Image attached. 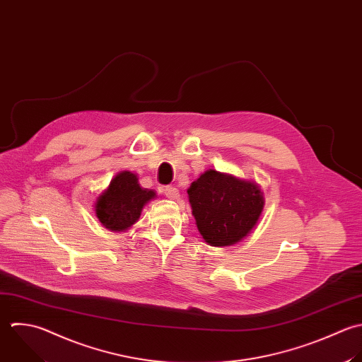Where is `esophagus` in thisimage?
I'll return each mask as SVG.
<instances>
[{
    "mask_svg": "<svg viewBox=\"0 0 362 362\" xmlns=\"http://www.w3.org/2000/svg\"><path fill=\"white\" fill-rule=\"evenodd\" d=\"M163 193L168 199H172V200H176L179 197V190L175 186H166L163 189Z\"/></svg>",
    "mask_w": 362,
    "mask_h": 362,
    "instance_id": "1",
    "label": "esophagus"
}]
</instances>
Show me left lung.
Segmentation results:
<instances>
[{
	"label": "left lung",
	"mask_w": 362,
	"mask_h": 362,
	"mask_svg": "<svg viewBox=\"0 0 362 362\" xmlns=\"http://www.w3.org/2000/svg\"><path fill=\"white\" fill-rule=\"evenodd\" d=\"M187 194L197 228L213 247L233 245L245 238L265 204L257 183L213 169L194 180Z\"/></svg>",
	"instance_id": "8db88e82"
}]
</instances>
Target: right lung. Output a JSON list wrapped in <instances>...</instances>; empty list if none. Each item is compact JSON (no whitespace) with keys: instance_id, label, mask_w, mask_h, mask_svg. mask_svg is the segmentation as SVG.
<instances>
[{"instance_id":"add662e5","label":"right lung","mask_w":362,"mask_h":362,"mask_svg":"<svg viewBox=\"0 0 362 362\" xmlns=\"http://www.w3.org/2000/svg\"><path fill=\"white\" fill-rule=\"evenodd\" d=\"M155 197L153 190L139 186L136 175L124 170L115 175L110 186L97 197L95 216L105 228L124 231L138 221L144 206Z\"/></svg>"}]
</instances>
